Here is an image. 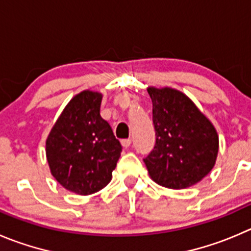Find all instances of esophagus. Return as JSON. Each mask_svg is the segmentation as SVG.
<instances>
[{
  "label": "esophagus",
  "instance_id": "obj_1",
  "mask_svg": "<svg viewBox=\"0 0 251 251\" xmlns=\"http://www.w3.org/2000/svg\"><path fill=\"white\" fill-rule=\"evenodd\" d=\"M121 144H122V147L127 149V148H129L130 144H132V140H130V139H123L121 142Z\"/></svg>",
  "mask_w": 251,
  "mask_h": 251
}]
</instances>
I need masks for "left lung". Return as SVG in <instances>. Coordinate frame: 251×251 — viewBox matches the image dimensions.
I'll return each mask as SVG.
<instances>
[{
  "label": "left lung",
  "mask_w": 251,
  "mask_h": 251,
  "mask_svg": "<svg viewBox=\"0 0 251 251\" xmlns=\"http://www.w3.org/2000/svg\"><path fill=\"white\" fill-rule=\"evenodd\" d=\"M156 143L144 159L150 178L181 190L203 180L218 156L219 138L213 123L192 100L173 87L149 86Z\"/></svg>",
  "instance_id": "obj_1"
}]
</instances>
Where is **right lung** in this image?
<instances>
[{
  "label": "right lung",
  "instance_id": "right-lung-1",
  "mask_svg": "<svg viewBox=\"0 0 251 251\" xmlns=\"http://www.w3.org/2000/svg\"><path fill=\"white\" fill-rule=\"evenodd\" d=\"M102 97L91 90L75 95L45 142L50 173L76 195H91L106 187L121 156V143L100 114Z\"/></svg>",
  "mask_w": 251,
  "mask_h": 251
}]
</instances>
